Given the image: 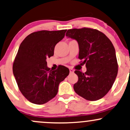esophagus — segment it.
I'll return each instance as SVG.
<instances>
[{
	"mask_svg": "<svg viewBox=\"0 0 130 130\" xmlns=\"http://www.w3.org/2000/svg\"><path fill=\"white\" fill-rule=\"evenodd\" d=\"M70 73H74V70H73L72 68H70Z\"/></svg>",
	"mask_w": 130,
	"mask_h": 130,
	"instance_id": "1",
	"label": "esophagus"
}]
</instances>
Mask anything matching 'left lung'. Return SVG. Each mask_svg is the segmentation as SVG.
Wrapping results in <instances>:
<instances>
[{
  "instance_id": "obj_1",
  "label": "left lung",
  "mask_w": 130,
  "mask_h": 130,
  "mask_svg": "<svg viewBox=\"0 0 130 130\" xmlns=\"http://www.w3.org/2000/svg\"><path fill=\"white\" fill-rule=\"evenodd\" d=\"M68 38L75 39L79 45V59L84 60L87 71L78 70V81L74 90L88 101H98L111 88L118 71L116 51L108 37L101 31L88 28L67 31Z\"/></svg>"
}]
</instances>
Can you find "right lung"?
Segmentation results:
<instances>
[{"mask_svg":"<svg viewBox=\"0 0 130 130\" xmlns=\"http://www.w3.org/2000/svg\"><path fill=\"white\" fill-rule=\"evenodd\" d=\"M66 31H37L20 45L12 71L20 92L32 104L42 105L54 98L59 84L69 74V69L63 65L51 71L46 62V59L54 55L56 45Z\"/></svg>","mask_w":130,"mask_h":130,"instance_id":"right-lung-1","label":"right lung"}]
</instances>
